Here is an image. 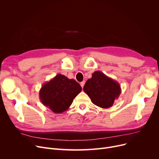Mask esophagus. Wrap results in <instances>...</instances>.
Masks as SVG:
<instances>
[{"label": "esophagus", "mask_w": 159, "mask_h": 159, "mask_svg": "<svg viewBox=\"0 0 159 159\" xmlns=\"http://www.w3.org/2000/svg\"><path fill=\"white\" fill-rule=\"evenodd\" d=\"M84 84H85V81H82V82H80V86H81L82 88L84 87Z\"/></svg>", "instance_id": "34e87169"}]
</instances>
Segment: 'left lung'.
<instances>
[{"label": "left lung", "mask_w": 159, "mask_h": 159, "mask_svg": "<svg viewBox=\"0 0 159 159\" xmlns=\"http://www.w3.org/2000/svg\"><path fill=\"white\" fill-rule=\"evenodd\" d=\"M83 90L95 105L104 109L111 107L121 93L119 83L100 71L92 74Z\"/></svg>", "instance_id": "obj_1"}]
</instances>
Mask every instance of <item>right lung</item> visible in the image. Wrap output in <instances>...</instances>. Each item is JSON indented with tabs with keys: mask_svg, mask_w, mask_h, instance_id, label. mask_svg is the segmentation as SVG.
Wrapping results in <instances>:
<instances>
[{
	"mask_svg": "<svg viewBox=\"0 0 159 159\" xmlns=\"http://www.w3.org/2000/svg\"><path fill=\"white\" fill-rule=\"evenodd\" d=\"M81 90V86L74 79L58 74L41 87L39 97L41 102L50 110L61 113L68 109Z\"/></svg>",
	"mask_w": 159,
	"mask_h": 159,
	"instance_id": "obj_1",
	"label": "right lung"
}]
</instances>
